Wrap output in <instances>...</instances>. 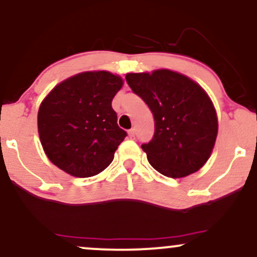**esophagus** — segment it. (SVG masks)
<instances>
[{
	"label": "esophagus",
	"instance_id": "1",
	"mask_svg": "<svg viewBox=\"0 0 257 257\" xmlns=\"http://www.w3.org/2000/svg\"><path fill=\"white\" fill-rule=\"evenodd\" d=\"M129 137L135 138V129L134 128H132L131 131H129Z\"/></svg>",
	"mask_w": 257,
	"mask_h": 257
}]
</instances>
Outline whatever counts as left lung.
<instances>
[{
	"mask_svg": "<svg viewBox=\"0 0 257 257\" xmlns=\"http://www.w3.org/2000/svg\"><path fill=\"white\" fill-rule=\"evenodd\" d=\"M125 79L155 118L152 140L141 145L150 164L174 179L199 170L217 137L216 111L204 89L170 70L126 73Z\"/></svg>",
	"mask_w": 257,
	"mask_h": 257,
	"instance_id": "8db88e82",
	"label": "left lung"
}]
</instances>
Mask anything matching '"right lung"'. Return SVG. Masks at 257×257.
Returning a JSON list of instances; mask_svg holds the SVG:
<instances>
[{
  "label": "right lung",
  "mask_w": 257,
  "mask_h": 257,
  "mask_svg": "<svg viewBox=\"0 0 257 257\" xmlns=\"http://www.w3.org/2000/svg\"><path fill=\"white\" fill-rule=\"evenodd\" d=\"M122 85L119 76L88 71L65 79L46 96L37 124L53 164L76 178L94 176L110 166L126 137L111 105Z\"/></svg>",
  "instance_id": "1"
}]
</instances>
